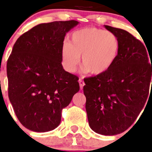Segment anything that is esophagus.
<instances>
[{
    "instance_id": "obj_1",
    "label": "esophagus",
    "mask_w": 152,
    "mask_h": 152,
    "mask_svg": "<svg viewBox=\"0 0 152 152\" xmlns=\"http://www.w3.org/2000/svg\"><path fill=\"white\" fill-rule=\"evenodd\" d=\"M79 83H80V87L81 89L83 88V86H84V84H85V83H84V82H83V80H82L81 79H80V80H79Z\"/></svg>"
}]
</instances>
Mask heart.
<instances>
[{"mask_svg": "<svg viewBox=\"0 0 152 152\" xmlns=\"http://www.w3.org/2000/svg\"><path fill=\"white\" fill-rule=\"evenodd\" d=\"M119 50V39L113 32L96 27L77 30L71 34L70 42L62 44V66L67 72H74L82 55L83 71L101 75L113 66Z\"/></svg>", "mask_w": 152, "mask_h": 152, "instance_id": "obj_1", "label": "heart"}]
</instances>
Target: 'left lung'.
<instances>
[{"mask_svg":"<svg viewBox=\"0 0 152 152\" xmlns=\"http://www.w3.org/2000/svg\"><path fill=\"white\" fill-rule=\"evenodd\" d=\"M105 27L119 39V54L108 71L84 79L83 93L91 129L99 134L113 136L133 124L150 97L152 53L125 30Z\"/></svg>","mask_w":152,"mask_h":152,"instance_id":"obj_1","label":"left lung"}]
</instances>
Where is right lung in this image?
<instances>
[{
  "label": "right lung",
  "instance_id": "add662e5",
  "mask_svg": "<svg viewBox=\"0 0 152 152\" xmlns=\"http://www.w3.org/2000/svg\"><path fill=\"white\" fill-rule=\"evenodd\" d=\"M76 20L41 23L23 34L7 62L8 98L20 122L34 132L59 125L62 110L80 90L76 76L64 71L61 49Z\"/></svg>",
  "mask_w": 152,
  "mask_h": 152
}]
</instances>
